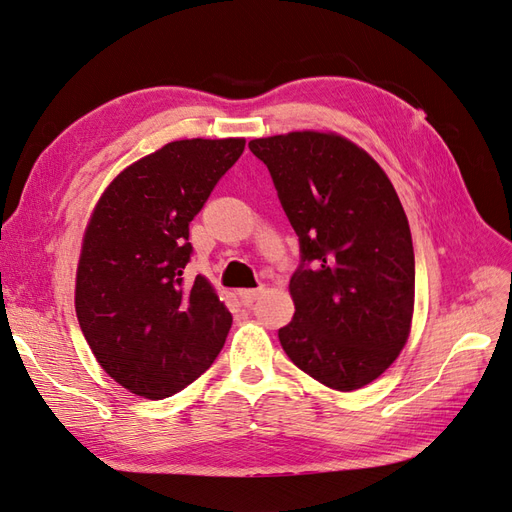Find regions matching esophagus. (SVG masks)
I'll use <instances>...</instances> for the list:
<instances>
[{
	"mask_svg": "<svg viewBox=\"0 0 512 512\" xmlns=\"http://www.w3.org/2000/svg\"><path fill=\"white\" fill-rule=\"evenodd\" d=\"M260 292H262V288H241L237 294H239L243 305H252L260 297Z\"/></svg>",
	"mask_w": 512,
	"mask_h": 512,
	"instance_id": "1",
	"label": "esophagus"
}]
</instances>
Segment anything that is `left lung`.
Wrapping results in <instances>:
<instances>
[{
	"mask_svg": "<svg viewBox=\"0 0 512 512\" xmlns=\"http://www.w3.org/2000/svg\"><path fill=\"white\" fill-rule=\"evenodd\" d=\"M250 149L267 164L301 243L282 348L329 389H363L393 365L412 329L414 250L393 183L335 132L254 138Z\"/></svg>",
	"mask_w": 512,
	"mask_h": 512,
	"instance_id": "obj_1",
	"label": "left lung"
}]
</instances>
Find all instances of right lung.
Masks as SVG:
<instances>
[{
	"label": "right lung",
	"instance_id": "1",
	"mask_svg": "<svg viewBox=\"0 0 512 512\" xmlns=\"http://www.w3.org/2000/svg\"><path fill=\"white\" fill-rule=\"evenodd\" d=\"M245 138H183L132 162L89 215L74 307L100 367L145 399L179 393L211 367L232 316L203 275L183 284L190 222Z\"/></svg>",
	"mask_w": 512,
	"mask_h": 512
}]
</instances>
